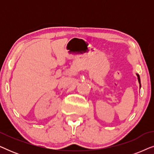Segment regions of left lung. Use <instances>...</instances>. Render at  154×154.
I'll return each mask as SVG.
<instances>
[{
  "label": "left lung",
  "instance_id": "obj_1",
  "mask_svg": "<svg viewBox=\"0 0 154 154\" xmlns=\"http://www.w3.org/2000/svg\"><path fill=\"white\" fill-rule=\"evenodd\" d=\"M137 76L138 82H139V83H140V88H141V82H140V75H139V74H138V73H137Z\"/></svg>",
  "mask_w": 154,
  "mask_h": 154
}]
</instances>
